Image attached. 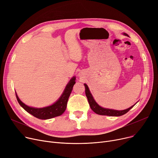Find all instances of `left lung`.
Here are the masks:
<instances>
[{"mask_svg":"<svg viewBox=\"0 0 158 158\" xmlns=\"http://www.w3.org/2000/svg\"><path fill=\"white\" fill-rule=\"evenodd\" d=\"M125 35L128 36V35L124 33ZM85 87V94L87 98V100L89 103V106L91 107V109L95 112V113L100 114V115H105V116H122L125 114H126L127 112H129L130 109H131L134 106H132V107H129V109L123 110H112V109H105L97 104V103L94 100L92 94L89 91V87L87 84H84Z\"/></svg>","mask_w":158,"mask_h":158,"instance_id":"8db88e82","label":"left lung"}]
</instances>
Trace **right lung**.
I'll return each instance as SVG.
<instances>
[{
    "label": "right lung",
    "mask_w": 158,
    "mask_h": 158,
    "mask_svg": "<svg viewBox=\"0 0 158 158\" xmlns=\"http://www.w3.org/2000/svg\"><path fill=\"white\" fill-rule=\"evenodd\" d=\"M76 78L73 77L69 82V84L67 85L64 91L60 98L58 100L55 102L52 106L44 107V108H33L30 107L24 103H22L20 99L19 98L18 96L16 94V97L20 105V106L22 107L25 110H26L29 114H32L33 116L41 119H47L56 116H58L62 115L67 107V103L68 101L69 97L71 93L73 90V87L74 85L76 83L75 81Z\"/></svg>",
    "instance_id": "right-lung-1"
}]
</instances>
